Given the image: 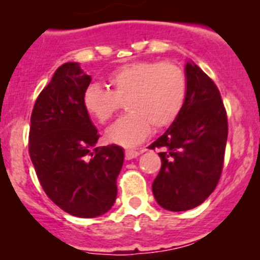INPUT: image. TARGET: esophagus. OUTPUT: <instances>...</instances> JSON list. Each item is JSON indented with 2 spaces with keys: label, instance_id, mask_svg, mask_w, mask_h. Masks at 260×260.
Instances as JSON below:
<instances>
[{
  "label": "esophagus",
  "instance_id": "1",
  "mask_svg": "<svg viewBox=\"0 0 260 260\" xmlns=\"http://www.w3.org/2000/svg\"><path fill=\"white\" fill-rule=\"evenodd\" d=\"M140 153H143V149L142 151H133V149H127L125 152V158L126 159H133V158H137Z\"/></svg>",
  "mask_w": 260,
  "mask_h": 260
}]
</instances>
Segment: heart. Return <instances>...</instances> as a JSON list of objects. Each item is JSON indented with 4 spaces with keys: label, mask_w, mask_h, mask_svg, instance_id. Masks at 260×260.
Masks as SVG:
<instances>
[{
    "label": "heart",
    "mask_w": 260,
    "mask_h": 260,
    "mask_svg": "<svg viewBox=\"0 0 260 260\" xmlns=\"http://www.w3.org/2000/svg\"><path fill=\"white\" fill-rule=\"evenodd\" d=\"M108 89L98 83L82 96L87 113L106 123L125 102L128 113L107 130V139L122 147H135L154 128L170 126L182 112L187 98V76L177 64L138 60L126 63L107 76Z\"/></svg>",
    "instance_id": "heart-1"
}]
</instances>
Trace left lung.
<instances>
[{"label": "left lung", "mask_w": 260, "mask_h": 260, "mask_svg": "<svg viewBox=\"0 0 260 260\" xmlns=\"http://www.w3.org/2000/svg\"><path fill=\"white\" fill-rule=\"evenodd\" d=\"M187 98L182 112L149 148H161V170L152 192L161 208L185 211L208 199L223 170L227 113L218 87L193 61L185 64Z\"/></svg>", "instance_id": "left-lung-1"}]
</instances>
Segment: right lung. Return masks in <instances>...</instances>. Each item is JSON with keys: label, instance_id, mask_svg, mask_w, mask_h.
I'll return each instance as SVG.
<instances>
[{"label": "right lung", "instance_id": "add662e5", "mask_svg": "<svg viewBox=\"0 0 260 260\" xmlns=\"http://www.w3.org/2000/svg\"><path fill=\"white\" fill-rule=\"evenodd\" d=\"M91 76L78 63L60 66L38 95L30 116L29 156L45 193L78 218L106 214L117 197L123 149L95 147L99 134L82 96Z\"/></svg>", "mask_w": 260, "mask_h": 260}]
</instances>
